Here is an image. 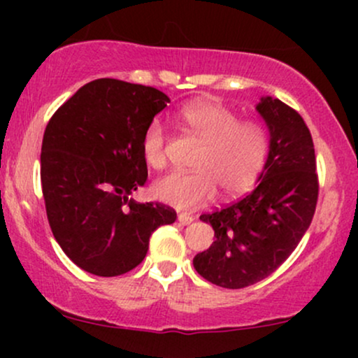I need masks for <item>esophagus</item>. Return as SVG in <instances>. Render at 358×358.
I'll use <instances>...</instances> for the list:
<instances>
[{
  "mask_svg": "<svg viewBox=\"0 0 358 358\" xmlns=\"http://www.w3.org/2000/svg\"><path fill=\"white\" fill-rule=\"evenodd\" d=\"M178 222L182 225H190L192 222H193V217L192 215H188V213H180L178 215Z\"/></svg>",
  "mask_w": 358,
  "mask_h": 358,
  "instance_id": "1",
  "label": "esophagus"
}]
</instances>
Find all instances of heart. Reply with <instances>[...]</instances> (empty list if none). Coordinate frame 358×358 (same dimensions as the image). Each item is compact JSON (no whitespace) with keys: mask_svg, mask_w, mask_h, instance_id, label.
Segmentation results:
<instances>
[{"mask_svg":"<svg viewBox=\"0 0 358 358\" xmlns=\"http://www.w3.org/2000/svg\"><path fill=\"white\" fill-rule=\"evenodd\" d=\"M180 121L202 139L192 159L193 171H171L153 183L162 202L182 210L208 203L220 190L231 196L257 180L268 155V133L256 121H239L232 109L217 102H193L180 110ZM143 159L153 168L165 165V129L153 119L141 136Z\"/></svg>","mask_w":358,"mask_h":358,"instance_id":"obj_1","label":"heart"}]
</instances>
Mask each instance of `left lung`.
Wrapping results in <instances>:
<instances>
[{"label":"left lung","instance_id":"8db88e82","mask_svg":"<svg viewBox=\"0 0 358 358\" xmlns=\"http://www.w3.org/2000/svg\"><path fill=\"white\" fill-rule=\"evenodd\" d=\"M256 110L269 131L257 187L239 202L200 215L215 241L193 257L200 276L229 289L273 274L305 236L318 200L313 139L303 117L269 96L261 97Z\"/></svg>","mask_w":358,"mask_h":358}]
</instances>
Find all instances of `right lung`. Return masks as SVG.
Listing matches in <instances>:
<instances>
[{"instance_id":"obj_1","label":"right lung","mask_w":358,"mask_h":358,"mask_svg":"<svg viewBox=\"0 0 358 358\" xmlns=\"http://www.w3.org/2000/svg\"><path fill=\"white\" fill-rule=\"evenodd\" d=\"M170 97L116 79L85 84L57 109L43 134L40 178L53 237L73 264L119 276L143 261L159 225L176 212L129 199L146 183V126Z\"/></svg>"}]
</instances>
